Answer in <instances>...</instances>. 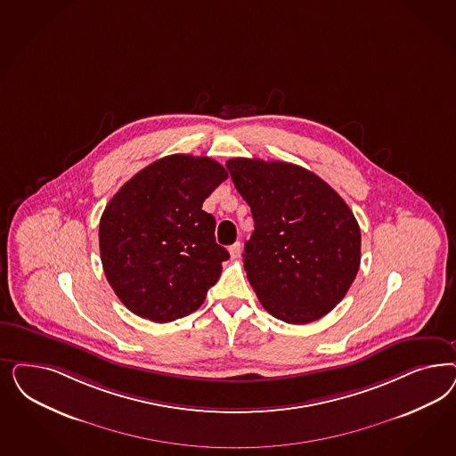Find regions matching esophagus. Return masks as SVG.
<instances>
[{
  "label": "esophagus",
  "instance_id": "34e87169",
  "mask_svg": "<svg viewBox=\"0 0 456 456\" xmlns=\"http://www.w3.org/2000/svg\"><path fill=\"white\" fill-rule=\"evenodd\" d=\"M228 251H230V256H232V258H238L240 253H241V243L236 241V243H233V245L228 248Z\"/></svg>",
  "mask_w": 456,
  "mask_h": 456
}]
</instances>
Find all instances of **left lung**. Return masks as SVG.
Returning <instances> with one entry per match:
<instances>
[{
    "label": "left lung",
    "mask_w": 456,
    "mask_h": 456,
    "mask_svg": "<svg viewBox=\"0 0 456 456\" xmlns=\"http://www.w3.org/2000/svg\"><path fill=\"white\" fill-rule=\"evenodd\" d=\"M226 167L255 221L243 264L258 300L283 322L321 319L347 294L361 264L351 208L290 162L233 158Z\"/></svg>",
    "instance_id": "1"
}]
</instances>
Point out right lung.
Wrapping results in <instances>:
<instances>
[{
    "label": "right lung",
    "mask_w": 456,
    "mask_h": 456,
    "mask_svg": "<svg viewBox=\"0 0 456 456\" xmlns=\"http://www.w3.org/2000/svg\"><path fill=\"white\" fill-rule=\"evenodd\" d=\"M228 177L211 158L173 154L131 177L103 209V272L120 302L152 322L190 315L230 258L203 208Z\"/></svg>",
    "instance_id": "1"
}]
</instances>
